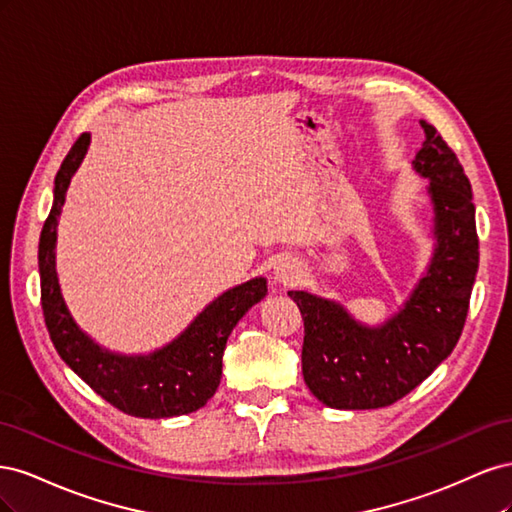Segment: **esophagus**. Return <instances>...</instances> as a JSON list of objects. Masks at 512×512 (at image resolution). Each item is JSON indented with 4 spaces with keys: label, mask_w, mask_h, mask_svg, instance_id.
I'll use <instances>...</instances> for the list:
<instances>
[{
    "label": "esophagus",
    "mask_w": 512,
    "mask_h": 512,
    "mask_svg": "<svg viewBox=\"0 0 512 512\" xmlns=\"http://www.w3.org/2000/svg\"><path fill=\"white\" fill-rule=\"evenodd\" d=\"M294 273H297V267L292 265V262H288V260H282V262H277V267H275V280L277 282H290L292 277H294Z\"/></svg>",
    "instance_id": "obj_1"
}]
</instances>
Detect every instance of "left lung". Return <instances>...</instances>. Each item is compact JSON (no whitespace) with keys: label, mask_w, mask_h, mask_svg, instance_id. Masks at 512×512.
<instances>
[{"label":"left lung","mask_w":512,"mask_h":512,"mask_svg":"<svg viewBox=\"0 0 512 512\" xmlns=\"http://www.w3.org/2000/svg\"><path fill=\"white\" fill-rule=\"evenodd\" d=\"M414 168L429 181L436 256L401 312L380 329L356 324L342 307L290 290L303 316V378L324 406L374 410L414 391L457 346L478 271L470 181L442 134L421 121Z\"/></svg>","instance_id":"1"}]
</instances>
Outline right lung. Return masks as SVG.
<instances>
[{
  "instance_id": "1",
  "label": "right lung",
  "mask_w": 512,
  "mask_h": 512,
  "mask_svg": "<svg viewBox=\"0 0 512 512\" xmlns=\"http://www.w3.org/2000/svg\"><path fill=\"white\" fill-rule=\"evenodd\" d=\"M89 145L81 134L55 177V200L40 245V301L46 329L61 359L113 408L138 418H168L203 408L218 391L228 335L243 314L267 294L262 277L224 292L173 344L149 356H117L79 331L61 299L55 273V228L74 170Z\"/></svg>"
}]
</instances>
